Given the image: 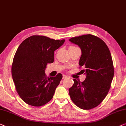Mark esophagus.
Here are the masks:
<instances>
[{
	"instance_id": "34e87169",
	"label": "esophagus",
	"mask_w": 126,
	"mask_h": 126,
	"mask_svg": "<svg viewBox=\"0 0 126 126\" xmlns=\"http://www.w3.org/2000/svg\"><path fill=\"white\" fill-rule=\"evenodd\" d=\"M63 79H64V78H66L67 77V76H66V75H63Z\"/></svg>"
}]
</instances>
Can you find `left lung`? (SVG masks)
<instances>
[{
	"mask_svg": "<svg viewBox=\"0 0 126 126\" xmlns=\"http://www.w3.org/2000/svg\"><path fill=\"white\" fill-rule=\"evenodd\" d=\"M69 40L81 48L79 65L84 69L80 72L86 74L84 81L73 79L69 95L78 107L90 110L99 105L108 94L114 74L111 55L105 42L92 34Z\"/></svg>",
	"mask_w": 126,
	"mask_h": 126,
	"instance_id": "1",
	"label": "left lung"
}]
</instances>
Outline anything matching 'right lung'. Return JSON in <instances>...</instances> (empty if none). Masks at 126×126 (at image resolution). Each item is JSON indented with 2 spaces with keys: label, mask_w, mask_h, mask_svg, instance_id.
<instances>
[{
  "label": "right lung",
  "mask_w": 126,
  "mask_h": 126,
  "mask_svg": "<svg viewBox=\"0 0 126 126\" xmlns=\"http://www.w3.org/2000/svg\"><path fill=\"white\" fill-rule=\"evenodd\" d=\"M65 40L51 39L34 35L24 40L18 47L12 65V76L18 94L33 106H41L52 99L63 75L47 77L48 63L54 61V51Z\"/></svg>",
  "instance_id": "1"
}]
</instances>
